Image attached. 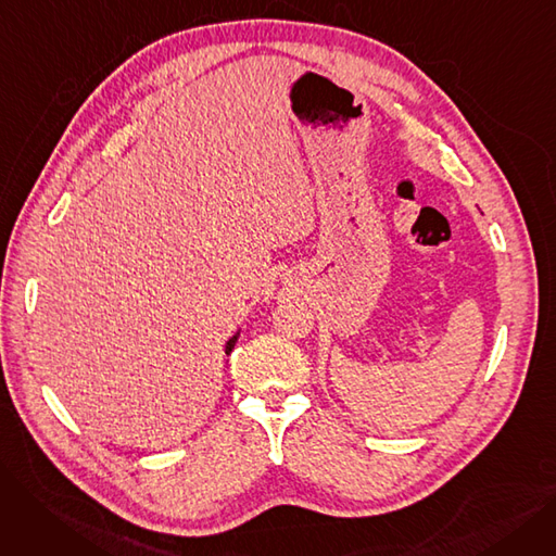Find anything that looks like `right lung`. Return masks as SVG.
Masks as SVG:
<instances>
[{
	"label": "right lung",
	"mask_w": 556,
	"mask_h": 556,
	"mask_svg": "<svg viewBox=\"0 0 556 556\" xmlns=\"http://www.w3.org/2000/svg\"><path fill=\"white\" fill-rule=\"evenodd\" d=\"M237 340H239V333L229 338V342H227V346H225V354H231V349H233V344H237Z\"/></svg>",
	"instance_id": "add662e5"
}]
</instances>
